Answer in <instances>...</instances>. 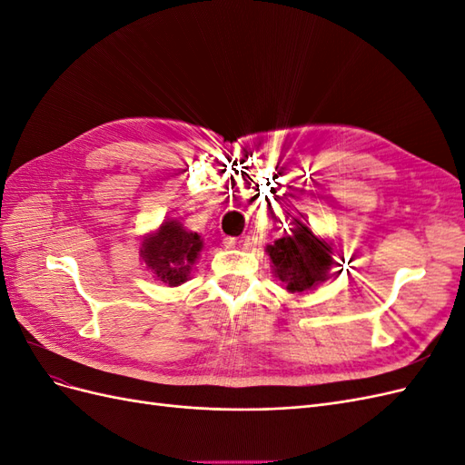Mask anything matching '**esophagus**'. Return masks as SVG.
<instances>
[{
  "label": "esophagus",
  "mask_w": 465,
  "mask_h": 465,
  "mask_svg": "<svg viewBox=\"0 0 465 465\" xmlns=\"http://www.w3.org/2000/svg\"><path fill=\"white\" fill-rule=\"evenodd\" d=\"M224 246L227 248H231V250H244L246 246H248V241L244 236H241V238H232V236H227L224 238Z\"/></svg>",
  "instance_id": "obj_1"
}]
</instances>
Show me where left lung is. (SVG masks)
<instances>
[{"label":"left lung","instance_id":"left-lung-1","mask_svg":"<svg viewBox=\"0 0 465 465\" xmlns=\"http://www.w3.org/2000/svg\"><path fill=\"white\" fill-rule=\"evenodd\" d=\"M265 254L272 260L273 275L292 294L314 291L333 275V267H340L328 238L318 236L297 217H292L291 232L265 246Z\"/></svg>","mask_w":465,"mask_h":465}]
</instances>
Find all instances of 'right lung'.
<instances>
[{
	"label": "right lung",
	"instance_id": "add662e5",
	"mask_svg": "<svg viewBox=\"0 0 465 465\" xmlns=\"http://www.w3.org/2000/svg\"><path fill=\"white\" fill-rule=\"evenodd\" d=\"M203 250L202 234L188 231L176 219H164L157 231L143 236L139 258L154 281L168 287L184 285Z\"/></svg>",
	"mask_w": 465,
	"mask_h": 465
}]
</instances>
